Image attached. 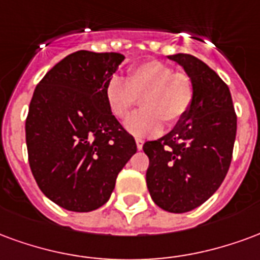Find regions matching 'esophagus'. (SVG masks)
I'll return each mask as SVG.
<instances>
[{
	"label": "esophagus",
	"instance_id": "34e87169",
	"mask_svg": "<svg viewBox=\"0 0 260 260\" xmlns=\"http://www.w3.org/2000/svg\"><path fill=\"white\" fill-rule=\"evenodd\" d=\"M136 144H137V148L138 149H143V145H144V141L141 138H136Z\"/></svg>",
	"mask_w": 260,
	"mask_h": 260
}]
</instances>
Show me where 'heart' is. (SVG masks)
Segmentation results:
<instances>
[{"mask_svg": "<svg viewBox=\"0 0 260 260\" xmlns=\"http://www.w3.org/2000/svg\"><path fill=\"white\" fill-rule=\"evenodd\" d=\"M105 100L116 119H124L141 98L144 109L128 117L124 126L136 137H153L162 132V120L176 126L190 112L195 98L194 81L162 60L152 59L130 68L127 79L112 76Z\"/></svg>", "mask_w": 260, "mask_h": 260, "instance_id": "obj_1", "label": "heart"}]
</instances>
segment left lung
Segmentation results:
<instances>
[{"mask_svg":"<svg viewBox=\"0 0 260 260\" xmlns=\"http://www.w3.org/2000/svg\"><path fill=\"white\" fill-rule=\"evenodd\" d=\"M194 81L190 112L159 140L144 144L147 187L153 202L172 213L202 205L226 177L233 158L237 115L229 87L205 62L188 54L170 55Z\"/></svg>","mask_w":260,"mask_h":260,"instance_id":"1","label":"left lung"}]
</instances>
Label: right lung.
Masks as SVG:
<instances>
[{"instance_id": "right-lung-1", "label": "right lung", "mask_w": 260, "mask_h": 260, "mask_svg": "<svg viewBox=\"0 0 260 260\" xmlns=\"http://www.w3.org/2000/svg\"><path fill=\"white\" fill-rule=\"evenodd\" d=\"M124 56L77 51L41 79L26 117L29 165L52 202L72 212L107 204L137 145L105 100V84Z\"/></svg>"}]
</instances>
